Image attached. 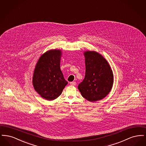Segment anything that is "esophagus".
I'll return each mask as SVG.
<instances>
[{"instance_id":"esophagus-1","label":"esophagus","mask_w":146,"mask_h":146,"mask_svg":"<svg viewBox=\"0 0 146 146\" xmlns=\"http://www.w3.org/2000/svg\"><path fill=\"white\" fill-rule=\"evenodd\" d=\"M76 82H70V85H72V86H75V85H76Z\"/></svg>"}]
</instances>
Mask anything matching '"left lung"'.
<instances>
[{"label": "left lung", "instance_id": "left-lung-1", "mask_svg": "<svg viewBox=\"0 0 146 146\" xmlns=\"http://www.w3.org/2000/svg\"><path fill=\"white\" fill-rule=\"evenodd\" d=\"M85 76L78 88L82 96L90 102L103 99L111 91L114 78L107 61L96 51L84 53Z\"/></svg>", "mask_w": 146, "mask_h": 146}]
</instances>
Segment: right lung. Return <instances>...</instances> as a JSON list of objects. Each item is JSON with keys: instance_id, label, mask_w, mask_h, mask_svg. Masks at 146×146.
I'll return each mask as SVG.
<instances>
[{"instance_id": "add662e5", "label": "right lung", "mask_w": 146, "mask_h": 146, "mask_svg": "<svg viewBox=\"0 0 146 146\" xmlns=\"http://www.w3.org/2000/svg\"><path fill=\"white\" fill-rule=\"evenodd\" d=\"M61 51L50 50L38 60L33 76L35 90L44 99L54 100L61 94L68 82L60 69Z\"/></svg>"}]
</instances>
